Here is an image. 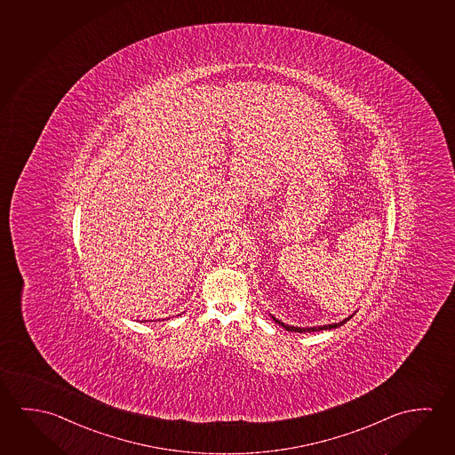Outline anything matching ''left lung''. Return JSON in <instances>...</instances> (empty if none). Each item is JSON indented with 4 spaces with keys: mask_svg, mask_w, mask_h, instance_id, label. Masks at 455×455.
I'll return each instance as SVG.
<instances>
[{
    "mask_svg": "<svg viewBox=\"0 0 455 455\" xmlns=\"http://www.w3.org/2000/svg\"><path fill=\"white\" fill-rule=\"evenodd\" d=\"M353 316L347 317V319H343L341 323H335V324H329V325H319V327H294V325H288V324H283L282 321H278V319H275V323H278V324H282L288 332H299V333H305V332H317V331H327V329H337V327H339V325L345 324V323H347L349 319H351Z\"/></svg>",
    "mask_w": 455,
    "mask_h": 455,
    "instance_id": "obj_1",
    "label": "left lung"
}]
</instances>
